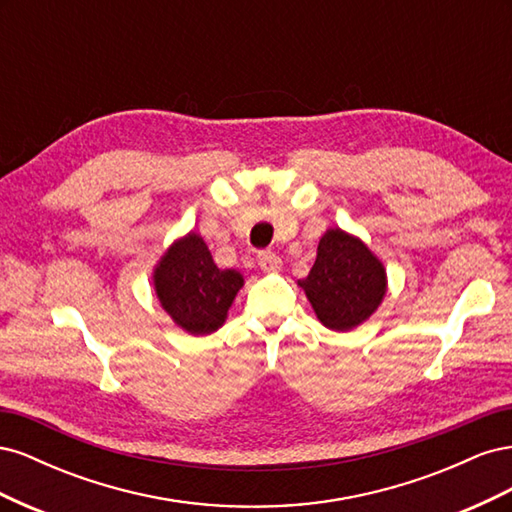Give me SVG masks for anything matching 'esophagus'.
I'll use <instances>...</instances> for the list:
<instances>
[{
  "instance_id": "esophagus-1",
  "label": "esophagus",
  "mask_w": 512,
  "mask_h": 512,
  "mask_svg": "<svg viewBox=\"0 0 512 512\" xmlns=\"http://www.w3.org/2000/svg\"><path fill=\"white\" fill-rule=\"evenodd\" d=\"M258 267H260L262 271H267V273L280 271V267H282V258L277 256L275 252L265 250V252H260V254H258Z\"/></svg>"
}]
</instances>
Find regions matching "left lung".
Returning a JSON list of instances; mask_svg holds the SVG:
<instances>
[{
  "instance_id": "left-lung-1",
  "label": "left lung",
  "mask_w": 512,
  "mask_h": 512,
  "mask_svg": "<svg viewBox=\"0 0 512 512\" xmlns=\"http://www.w3.org/2000/svg\"><path fill=\"white\" fill-rule=\"evenodd\" d=\"M299 286L324 327L350 331L378 309L386 271L361 239L331 228L322 235L314 267Z\"/></svg>"
}]
</instances>
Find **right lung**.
<instances>
[{
  "label": "right lung",
  "mask_w": 512,
  "mask_h": 512,
  "mask_svg": "<svg viewBox=\"0 0 512 512\" xmlns=\"http://www.w3.org/2000/svg\"><path fill=\"white\" fill-rule=\"evenodd\" d=\"M153 286L175 324L192 335L218 331L243 286L235 269H218L196 232L175 241L153 271Z\"/></svg>",
  "instance_id": "right-lung-1"
}]
</instances>
